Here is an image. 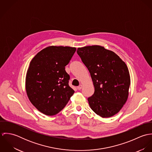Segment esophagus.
<instances>
[{"instance_id": "obj_1", "label": "esophagus", "mask_w": 152, "mask_h": 152, "mask_svg": "<svg viewBox=\"0 0 152 152\" xmlns=\"http://www.w3.org/2000/svg\"><path fill=\"white\" fill-rule=\"evenodd\" d=\"M82 87H83L82 85H80L78 87H77V89H78V90H81V89H82Z\"/></svg>"}]
</instances>
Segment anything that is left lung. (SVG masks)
<instances>
[{
    "label": "left lung",
    "mask_w": 152,
    "mask_h": 152,
    "mask_svg": "<svg viewBox=\"0 0 152 152\" xmlns=\"http://www.w3.org/2000/svg\"><path fill=\"white\" fill-rule=\"evenodd\" d=\"M77 52L95 88L88 98L91 108L102 118L115 115L128 99L130 78L127 65L114 52L100 45L78 48Z\"/></svg>",
    "instance_id": "obj_1"
}]
</instances>
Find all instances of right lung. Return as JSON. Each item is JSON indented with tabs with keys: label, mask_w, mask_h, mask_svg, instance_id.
I'll return each mask as SVG.
<instances>
[{
	"label": "right lung",
	"mask_w": 152,
	"mask_h": 152,
	"mask_svg": "<svg viewBox=\"0 0 152 152\" xmlns=\"http://www.w3.org/2000/svg\"><path fill=\"white\" fill-rule=\"evenodd\" d=\"M76 48L49 46L39 52L31 61L26 77V90L31 103L48 116L60 112L74 91L69 86V75L65 66Z\"/></svg>",
	"instance_id": "right-lung-1"
}]
</instances>
